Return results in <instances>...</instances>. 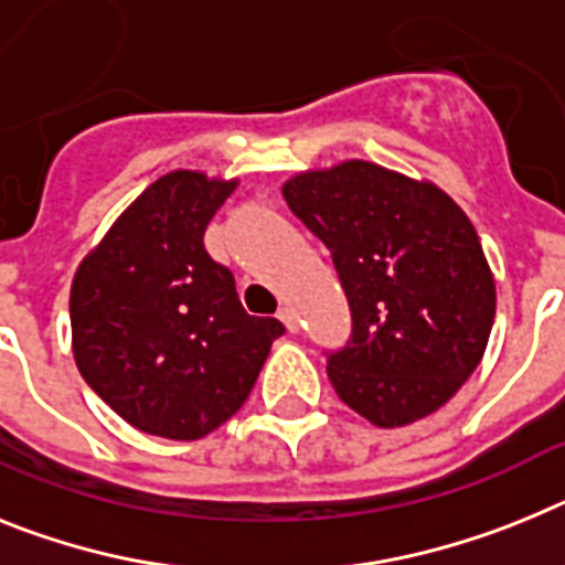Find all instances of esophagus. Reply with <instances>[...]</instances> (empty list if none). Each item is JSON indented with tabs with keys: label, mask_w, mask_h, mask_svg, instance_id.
Instances as JSON below:
<instances>
[{
	"label": "esophagus",
	"mask_w": 565,
	"mask_h": 565,
	"mask_svg": "<svg viewBox=\"0 0 565 565\" xmlns=\"http://www.w3.org/2000/svg\"><path fill=\"white\" fill-rule=\"evenodd\" d=\"M278 318L284 321V327H287L289 332H298V327H301V321H298V312L289 307V303H284L281 310H278Z\"/></svg>",
	"instance_id": "1"
}]
</instances>
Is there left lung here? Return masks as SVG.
I'll use <instances>...</instances> for the list:
<instances>
[{"instance_id": "8db88e82", "label": "left lung", "mask_w": 565, "mask_h": 565, "mask_svg": "<svg viewBox=\"0 0 565 565\" xmlns=\"http://www.w3.org/2000/svg\"><path fill=\"white\" fill-rule=\"evenodd\" d=\"M289 210L330 249L352 332L327 355L338 398L375 426L426 418L478 370L494 281L472 222L444 190L370 161L284 184Z\"/></svg>"}]
</instances>
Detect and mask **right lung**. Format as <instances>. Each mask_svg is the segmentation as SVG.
<instances>
[{"instance_id":"1","label":"right lung","mask_w":565,"mask_h":565,"mask_svg":"<svg viewBox=\"0 0 565 565\" xmlns=\"http://www.w3.org/2000/svg\"><path fill=\"white\" fill-rule=\"evenodd\" d=\"M235 181L175 170L153 181L87 255L71 289L82 377L147 435L199 440L233 418L284 335L249 316L204 230Z\"/></svg>"}]
</instances>
